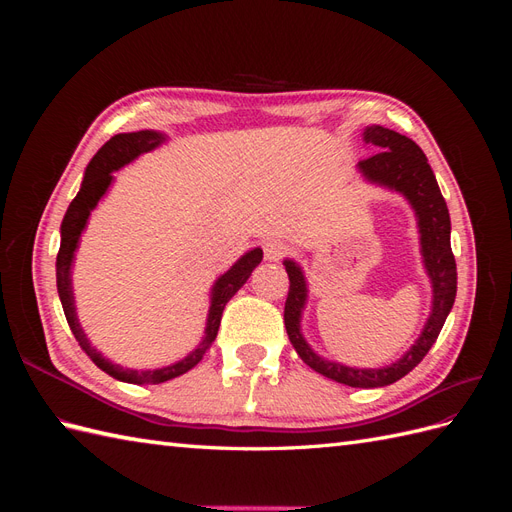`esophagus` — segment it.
I'll return each instance as SVG.
<instances>
[{
    "instance_id": "esophagus-1",
    "label": "esophagus",
    "mask_w": 512,
    "mask_h": 512,
    "mask_svg": "<svg viewBox=\"0 0 512 512\" xmlns=\"http://www.w3.org/2000/svg\"><path fill=\"white\" fill-rule=\"evenodd\" d=\"M262 250H265V258L269 262H277L288 254V243H284L282 239H267L262 243Z\"/></svg>"
}]
</instances>
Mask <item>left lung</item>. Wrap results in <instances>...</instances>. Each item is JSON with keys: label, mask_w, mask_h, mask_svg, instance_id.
<instances>
[{"label": "left lung", "mask_w": 512, "mask_h": 512, "mask_svg": "<svg viewBox=\"0 0 512 512\" xmlns=\"http://www.w3.org/2000/svg\"><path fill=\"white\" fill-rule=\"evenodd\" d=\"M365 141L374 145L376 153L359 162L361 173L369 181L404 194L416 211L418 232H421V252L433 284V309L421 337L416 339V344L406 352L404 359L382 369H354L320 359L305 344L299 327L307 299L305 277L292 260L284 262L290 280L284 324L294 350H297L305 365L318 371L324 378L354 386V389H376V386L393 384L410 374L438 339L457 294V265L451 250V218H448V207L438 188V181L433 177V170L427 164L425 153L408 136L382 126L367 128Z\"/></svg>", "instance_id": "8db88e82"}]
</instances>
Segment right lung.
<instances>
[{
  "label": "right lung",
  "mask_w": 512,
  "mask_h": 512,
  "mask_svg": "<svg viewBox=\"0 0 512 512\" xmlns=\"http://www.w3.org/2000/svg\"><path fill=\"white\" fill-rule=\"evenodd\" d=\"M162 141H164V136L160 132L141 130V132L117 134L111 138V141L102 145V149L87 164L81 192L76 194V198L72 200L66 215H64V222H61V245L57 252V292H59L61 307H64L66 320L76 337V342H79L83 352L102 371H106L108 376H113L121 382H130V384H160L166 380H173V378L185 374V371H190L194 365H198L200 359L205 356V352L209 350V346L213 344V339L218 337V329H220L222 312H224L226 303L232 299V294H235L247 282V277L252 275V271L260 265V260H262V250L260 247H256V250L247 252L239 262L232 265V269L228 273H224L220 280L215 282L213 292H211V307H209L205 339L200 342V346L192 354L185 356L183 361L162 367V369H153V371H134V369H123L119 365H113L111 361H106L100 352H96V348H91L79 320H76L72 286H70V267H72L76 243H79V237L87 224L91 209L98 205V200L102 198L108 185H111L113 170L132 162L136 156H141V153L158 147Z\"/></svg>",
  "instance_id": "right-lung-1"
}]
</instances>
